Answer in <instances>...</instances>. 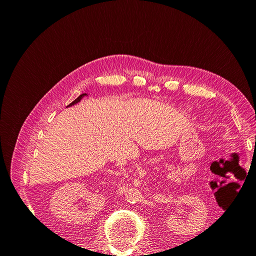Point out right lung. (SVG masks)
Wrapping results in <instances>:
<instances>
[{"instance_id":"1","label":"right lung","mask_w":256,"mask_h":256,"mask_svg":"<svg viewBox=\"0 0 256 256\" xmlns=\"http://www.w3.org/2000/svg\"><path fill=\"white\" fill-rule=\"evenodd\" d=\"M88 94H86V92H84V94H82V95H80L78 98H76V100H74V102L70 104H69V106H72V104H76V102H80V100L82 99V97H84V96H86Z\"/></svg>"}]
</instances>
